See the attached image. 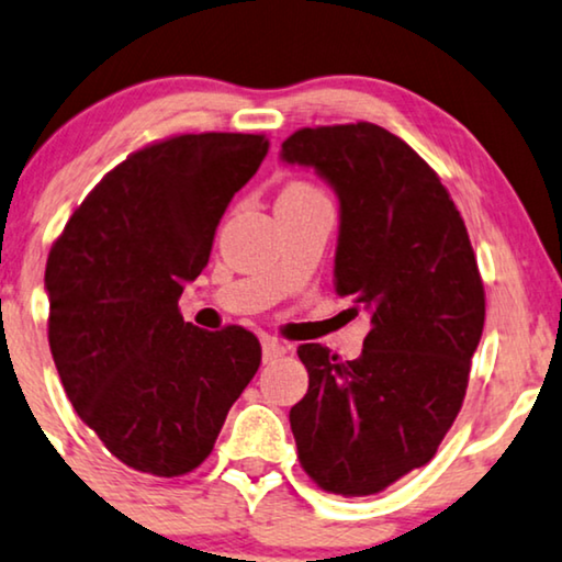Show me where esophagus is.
I'll return each instance as SVG.
<instances>
[{
    "label": "esophagus",
    "instance_id": "obj_1",
    "mask_svg": "<svg viewBox=\"0 0 562 562\" xmlns=\"http://www.w3.org/2000/svg\"><path fill=\"white\" fill-rule=\"evenodd\" d=\"M285 351H288L285 344L274 339V336H265V339H261V357H265V362H277Z\"/></svg>",
    "mask_w": 562,
    "mask_h": 562
}]
</instances>
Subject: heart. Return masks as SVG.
Listing matches in <instances>:
<instances>
[{
	"mask_svg": "<svg viewBox=\"0 0 562 562\" xmlns=\"http://www.w3.org/2000/svg\"><path fill=\"white\" fill-rule=\"evenodd\" d=\"M316 194H324V192L308 182H290L285 184V190L280 192V198H316Z\"/></svg>",
	"mask_w": 562,
	"mask_h": 562,
	"instance_id": "1",
	"label": "heart"
}]
</instances>
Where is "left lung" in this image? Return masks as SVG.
<instances>
[{
	"label": "left lung",
	"mask_w": 562,
	"mask_h": 562,
	"mask_svg": "<svg viewBox=\"0 0 562 562\" xmlns=\"http://www.w3.org/2000/svg\"><path fill=\"white\" fill-rule=\"evenodd\" d=\"M282 159L334 184V288L370 313L357 359L297 347L308 393L290 429L321 491L372 496L426 465L460 414L485 321L477 259L442 179L391 131L364 120L301 128Z\"/></svg>",
	"instance_id": "8db88e82"
}]
</instances>
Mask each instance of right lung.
Wrapping results in <instances>:
<instances>
[{
	"label": "right lung",
	"mask_w": 562,
	"mask_h": 562,
	"mask_svg": "<svg viewBox=\"0 0 562 562\" xmlns=\"http://www.w3.org/2000/svg\"><path fill=\"white\" fill-rule=\"evenodd\" d=\"M267 151L261 133L154 140L94 184L50 246L58 378L81 422L138 473L177 477L203 465L259 370L257 336L184 324L179 295Z\"/></svg>",
	"instance_id": "add662e5"
}]
</instances>
